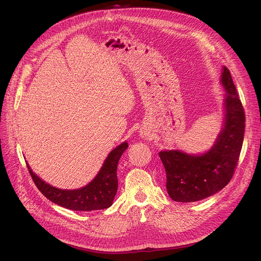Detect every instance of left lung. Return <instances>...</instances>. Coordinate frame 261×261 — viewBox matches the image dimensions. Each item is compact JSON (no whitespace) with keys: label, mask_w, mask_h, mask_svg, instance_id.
I'll return each instance as SVG.
<instances>
[{"label":"left lung","mask_w":261,"mask_h":261,"mask_svg":"<svg viewBox=\"0 0 261 261\" xmlns=\"http://www.w3.org/2000/svg\"><path fill=\"white\" fill-rule=\"evenodd\" d=\"M221 84L225 89V120L214 146L202 155L161 151L166 172V190L178 202H193L212 196L230 181L237 167L245 132V111L230 71L223 67Z\"/></svg>","instance_id":"8db88e82"}]
</instances>
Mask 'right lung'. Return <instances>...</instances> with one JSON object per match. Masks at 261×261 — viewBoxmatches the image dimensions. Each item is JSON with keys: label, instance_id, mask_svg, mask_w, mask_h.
Segmentation results:
<instances>
[{"label": "right lung", "instance_id": "add662e5", "mask_svg": "<svg viewBox=\"0 0 261 261\" xmlns=\"http://www.w3.org/2000/svg\"><path fill=\"white\" fill-rule=\"evenodd\" d=\"M128 143L125 141L111 151L105 159L100 171L95 178L85 187L75 190H63L53 187L35 174L28 165V170L36 187L50 201L63 207L90 212L103 210L113 204L118 191L117 168L122 154L126 151Z\"/></svg>", "mask_w": 261, "mask_h": 261}]
</instances>
